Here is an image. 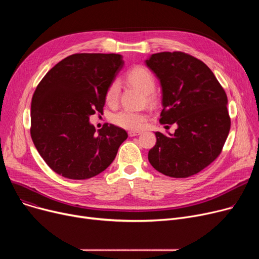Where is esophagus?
Masks as SVG:
<instances>
[{
	"instance_id": "1",
	"label": "esophagus",
	"mask_w": 259,
	"mask_h": 259,
	"mask_svg": "<svg viewBox=\"0 0 259 259\" xmlns=\"http://www.w3.org/2000/svg\"><path fill=\"white\" fill-rule=\"evenodd\" d=\"M141 133H142L141 131H133V130H131V131L128 132L129 137H137V135H140Z\"/></svg>"
}]
</instances>
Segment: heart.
Here are the masks:
<instances>
[{"label":"heart","mask_w":259,"mask_h":259,"mask_svg":"<svg viewBox=\"0 0 259 259\" xmlns=\"http://www.w3.org/2000/svg\"><path fill=\"white\" fill-rule=\"evenodd\" d=\"M126 79L133 86L138 87L141 91L149 94L155 89V77L153 73L143 66H135L126 73ZM120 91V84L118 79H113L109 84L105 100L109 105H113L117 102ZM147 118V114L143 111H135L131 109H124L113 114L111 120L115 125L125 129H140Z\"/></svg>","instance_id":"b5f03b06"}]
</instances>
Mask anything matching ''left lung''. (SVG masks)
Returning <instances> with one entry per match:
<instances>
[{
  "label": "left lung",
  "instance_id": "obj_1",
  "mask_svg": "<svg viewBox=\"0 0 259 259\" xmlns=\"http://www.w3.org/2000/svg\"><path fill=\"white\" fill-rule=\"evenodd\" d=\"M162 88L159 122L178 125L174 134L155 132L148 159L158 172L186 179L222 153L231 127L227 94L210 68L182 51L158 52L146 61Z\"/></svg>",
  "mask_w": 259,
  "mask_h": 259
}]
</instances>
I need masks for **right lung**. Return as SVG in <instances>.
I'll list each match as a JSON object with an SVG mask.
<instances>
[{"instance_id":"1","label":"right lung","mask_w":259,"mask_h":259,"mask_svg":"<svg viewBox=\"0 0 259 259\" xmlns=\"http://www.w3.org/2000/svg\"><path fill=\"white\" fill-rule=\"evenodd\" d=\"M124 65L115 53H75L39 81L31 101L30 135L51 170L87 180L110 166L127 132L112 124L99 133L89 116L103 112L109 84Z\"/></svg>"}]
</instances>
